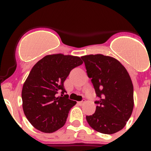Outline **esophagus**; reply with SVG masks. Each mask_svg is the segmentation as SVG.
<instances>
[{
	"label": "esophagus",
	"mask_w": 151,
	"mask_h": 151,
	"mask_svg": "<svg viewBox=\"0 0 151 151\" xmlns=\"http://www.w3.org/2000/svg\"><path fill=\"white\" fill-rule=\"evenodd\" d=\"M85 102V99H83L81 101H79V102H78V104H80V105H82V104H84Z\"/></svg>",
	"instance_id": "esophagus-1"
}]
</instances>
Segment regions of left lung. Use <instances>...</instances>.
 I'll use <instances>...</instances> for the list:
<instances>
[{"label":"left lung","mask_w":151,"mask_h":151,"mask_svg":"<svg viewBox=\"0 0 151 151\" xmlns=\"http://www.w3.org/2000/svg\"><path fill=\"white\" fill-rule=\"evenodd\" d=\"M91 78L98 100L95 113L87 115L88 124L105 134L123 129L134 108V88L125 67L116 59L103 55L81 57Z\"/></svg>","instance_id":"1"}]
</instances>
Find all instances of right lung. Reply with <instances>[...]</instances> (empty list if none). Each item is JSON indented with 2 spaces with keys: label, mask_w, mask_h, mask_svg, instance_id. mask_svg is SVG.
<instances>
[{
  "label": "right lung",
  "mask_w": 151,
  "mask_h": 151,
  "mask_svg": "<svg viewBox=\"0 0 151 151\" xmlns=\"http://www.w3.org/2000/svg\"><path fill=\"white\" fill-rule=\"evenodd\" d=\"M83 63L77 56L50 55L32 68L22 87V99L24 113L33 127L52 133L64 126L77 102L65 94L63 83L70 71Z\"/></svg>",
  "instance_id": "add662e5"
}]
</instances>
